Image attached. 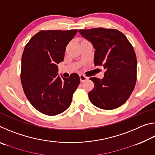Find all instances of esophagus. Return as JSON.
I'll return each instance as SVG.
<instances>
[{"mask_svg":"<svg viewBox=\"0 0 155 155\" xmlns=\"http://www.w3.org/2000/svg\"><path fill=\"white\" fill-rule=\"evenodd\" d=\"M88 78H89V77H86V76H85L84 74H81L80 75V80H81V82H83V81L87 80Z\"/></svg>","mask_w":155,"mask_h":155,"instance_id":"obj_1","label":"esophagus"}]
</instances>
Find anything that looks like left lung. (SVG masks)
<instances>
[{
    "label": "left lung",
    "instance_id": "1",
    "mask_svg": "<svg viewBox=\"0 0 155 155\" xmlns=\"http://www.w3.org/2000/svg\"><path fill=\"white\" fill-rule=\"evenodd\" d=\"M78 32L92 44L94 65L106 70L104 78L91 77L94 87L88 94L94 105L111 110L126 103L134 90L137 78V58L132 45L116 29L95 28Z\"/></svg>",
    "mask_w": 155,
    "mask_h": 155
}]
</instances>
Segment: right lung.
Segmentation results:
<instances>
[{"label":"right lung","instance_id":"add662e5","mask_svg":"<svg viewBox=\"0 0 155 155\" xmlns=\"http://www.w3.org/2000/svg\"><path fill=\"white\" fill-rule=\"evenodd\" d=\"M77 29L41 31L25 46L21 62V83L30 103L42 114L56 115L72 103L80 83L79 76L58 75L57 64L64 61L65 48Z\"/></svg>","mask_w":155,"mask_h":155}]
</instances>
